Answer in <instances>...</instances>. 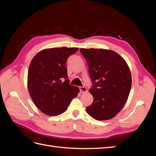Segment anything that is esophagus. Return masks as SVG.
I'll return each instance as SVG.
<instances>
[{"instance_id":"esophagus-1","label":"esophagus","mask_w":156,"mask_h":156,"mask_svg":"<svg viewBox=\"0 0 156 156\" xmlns=\"http://www.w3.org/2000/svg\"><path fill=\"white\" fill-rule=\"evenodd\" d=\"M79 90L81 93L87 92V88L85 87H79Z\"/></svg>"}]
</instances>
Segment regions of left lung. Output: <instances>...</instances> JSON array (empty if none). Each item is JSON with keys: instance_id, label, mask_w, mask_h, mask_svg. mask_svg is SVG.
<instances>
[{"instance_id": "obj_1", "label": "left lung", "mask_w": 156, "mask_h": 156, "mask_svg": "<svg viewBox=\"0 0 156 156\" xmlns=\"http://www.w3.org/2000/svg\"><path fill=\"white\" fill-rule=\"evenodd\" d=\"M88 66L94 97L87 112L97 120H109L125 105L131 87L129 68L116 52L103 49H81Z\"/></svg>"}]
</instances>
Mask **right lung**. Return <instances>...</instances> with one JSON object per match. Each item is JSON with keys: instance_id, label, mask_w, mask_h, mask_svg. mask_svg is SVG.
<instances>
[{"instance_id": "1", "label": "right lung", "mask_w": 156, "mask_h": 156, "mask_svg": "<svg viewBox=\"0 0 156 156\" xmlns=\"http://www.w3.org/2000/svg\"><path fill=\"white\" fill-rule=\"evenodd\" d=\"M77 48L46 49L32 58L28 72V90L33 102L44 114L58 116L66 111L79 92L70 85L66 64Z\"/></svg>"}]
</instances>
